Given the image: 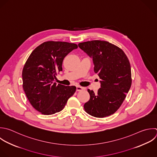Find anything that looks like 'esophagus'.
<instances>
[{"label":"esophagus","instance_id":"esophagus-1","mask_svg":"<svg viewBox=\"0 0 157 157\" xmlns=\"http://www.w3.org/2000/svg\"><path fill=\"white\" fill-rule=\"evenodd\" d=\"M76 88H77L76 90H77V91H82V90H84V88H83V87H82V86H77Z\"/></svg>","mask_w":157,"mask_h":157}]
</instances>
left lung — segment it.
Returning a JSON list of instances; mask_svg holds the SVG:
<instances>
[{
    "label": "left lung",
    "mask_w": 157,
    "mask_h": 157,
    "mask_svg": "<svg viewBox=\"0 0 157 157\" xmlns=\"http://www.w3.org/2000/svg\"><path fill=\"white\" fill-rule=\"evenodd\" d=\"M78 47L93 59L94 71L101 79L97 94L88 89L90 99L84 109L95 117L109 116L121 106L131 85L128 58L121 48L107 41H88Z\"/></svg>",
    "instance_id": "1"
}]
</instances>
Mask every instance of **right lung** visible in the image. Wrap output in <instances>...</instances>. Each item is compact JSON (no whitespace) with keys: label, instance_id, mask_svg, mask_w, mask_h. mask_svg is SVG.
Returning a JSON list of instances; mask_svg holds the SVG:
<instances>
[{"label":"right lung","instance_id":"obj_1","mask_svg":"<svg viewBox=\"0 0 157 157\" xmlns=\"http://www.w3.org/2000/svg\"><path fill=\"white\" fill-rule=\"evenodd\" d=\"M75 44L48 41L38 46L30 55L23 69V87L33 107L44 115L62 110L76 91L75 86L56 85L54 78L63 70L65 56Z\"/></svg>","mask_w":157,"mask_h":157}]
</instances>
